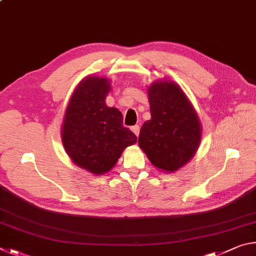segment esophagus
<instances>
[{
    "label": "esophagus",
    "mask_w": 256,
    "mask_h": 256,
    "mask_svg": "<svg viewBox=\"0 0 256 256\" xmlns=\"http://www.w3.org/2000/svg\"><path fill=\"white\" fill-rule=\"evenodd\" d=\"M131 130H132L133 133L136 134V136H138V133H140V126H138V125H134V126L131 128Z\"/></svg>",
    "instance_id": "34e87169"
}]
</instances>
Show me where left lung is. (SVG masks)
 I'll list each match as a JSON object with an SVG mask.
<instances>
[{
    "instance_id": "1",
    "label": "left lung",
    "mask_w": 256,
    "mask_h": 256,
    "mask_svg": "<svg viewBox=\"0 0 256 256\" xmlns=\"http://www.w3.org/2000/svg\"><path fill=\"white\" fill-rule=\"evenodd\" d=\"M148 94L151 120L142 125L138 146L157 168L177 170L193 157L200 144L196 112L172 82H156Z\"/></svg>"
}]
</instances>
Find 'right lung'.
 Returning <instances> with one entry per match:
<instances>
[{
  "label": "right lung",
  "instance_id": "obj_1",
  "mask_svg": "<svg viewBox=\"0 0 256 256\" xmlns=\"http://www.w3.org/2000/svg\"><path fill=\"white\" fill-rule=\"evenodd\" d=\"M110 90L107 79L88 76L76 86L66 108L62 141L78 166L100 175L110 170L136 136L123 126V115L108 107L105 98Z\"/></svg>",
  "mask_w": 256,
  "mask_h": 256
}]
</instances>
